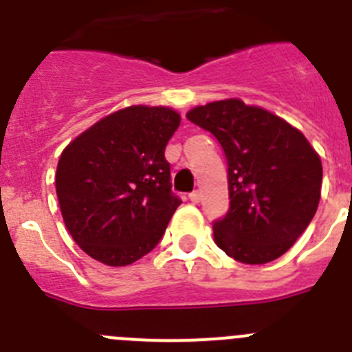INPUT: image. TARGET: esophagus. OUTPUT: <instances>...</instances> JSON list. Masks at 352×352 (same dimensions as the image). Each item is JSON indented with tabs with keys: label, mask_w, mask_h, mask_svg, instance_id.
Here are the masks:
<instances>
[{
	"label": "esophagus",
	"mask_w": 352,
	"mask_h": 352,
	"mask_svg": "<svg viewBox=\"0 0 352 352\" xmlns=\"http://www.w3.org/2000/svg\"><path fill=\"white\" fill-rule=\"evenodd\" d=\"M188 199H190V201H192V203H194V204H197L199 201H201V194H199V192L195 190V192H192L190 195H188Z\"/></svg>",
	"instance_id": "1"
}]
</instances>
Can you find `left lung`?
<instances>
[{
  "label": "left lung",
  "instance_id": "obj_1",
  "mask_svg": "<svg viewBox=\"0 0 352 352\" xmlns=\"http://www.w3.org/2000/svg\"><path fill=\"white\" fill-rule=\"evenodd\" d=\"M186 118L217 138L227 158L229 211L214 220V243L245 264L275 261L312 222L322 164L303 133L239 98L211 102Z\"/></svg>",
  "mask_w": 352,
  "mask_h": 352
}]
</instances>
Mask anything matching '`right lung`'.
<instances>
[{
    "label": "right lung",
    "instance_id": "1",
    "mask_svg": "<svg viewBox=\"0 0 352 352\" xmlns=\"http://www.w3.org/2000/svg\"><path fill=\"white\" fill-rule=\"evenodd\" d=\"M179 121L169 107L130 105L63 149L56 194L68 232L89 257L126 266L157 247L182 204L164 155Z\"/></svg>",
    "mask_w": 352,
    "mask_h": 352
}]
</instances>
